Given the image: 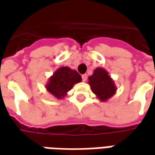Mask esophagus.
<instances>
[{
	"instance_id": "1",
	"label": "esophagus",
	"mask_w": 155,
	"mask_h": 155,
	"mask_svg": "<svg viewBox=\"0 0 155 155\" xmlns=\"http://www.w3.org/2000/svg\"><path fill=\"white\" fill-rule=\"evenodd\" d=\"M82 80L84 81V82H86V80H87V75L86 74L82 75Z\"/></svg>"
}]
</instances>
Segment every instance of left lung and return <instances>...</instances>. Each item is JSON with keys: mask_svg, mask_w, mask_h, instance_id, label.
Here are the masks:
<instances>
[{"mask_svg": "<svg viewBox=\"0 0 155 155\" xmlns=\"http://www.w3.org/2000/svg\"><path fill=\"white\" fill-rule=\"evenodd\" d=\"M89 84L92 92L104 102L112 97L116 91L114 81L103 68H97L94 71L92 76L89 77Z\"/></svg>", "mask_w": 155, "mask_h": 155, "instance_id": "obj_1", "label": "left lung"}]
</instances>
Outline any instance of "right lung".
I'll use <instances>...</instances> for the list:
<instances>
[{"mask_svg":"<svg viewBox=\"0 0 155 155\" xmlns=\"http://www.w3.org/2000/svg\"><path fill=\"white\" fill-rule=\"evenodd\" d=\"M81 81L82 78L77 71L71 70L67 66L60 67L50 78L45 88L53 97L61 99L66 96L75 84Z\"/></svg>","mask_w":155,"mask_h":155,"instance_id":"right-lung-1","label":"right lung"}]
</instances>
